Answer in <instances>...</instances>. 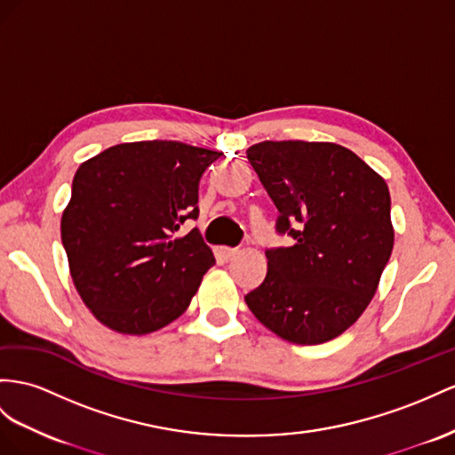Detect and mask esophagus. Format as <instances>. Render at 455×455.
<instances>
[{
	"mask_svg": "<svg viewBox=\"0 0 455 455\" xmlns=\"http://www.w3.org/2000/svg\"><path fill=\"white\" fill-rule=\"evenodd\" d=\"M219 253H220V258H223L225 261H232L238 255V250H232V248H220L219 250Z\"/></svg>",
	"mask_w": 455,
	"mask_h": 455,
	"instance_id": "34e87169",
	"label": "esophagus"
}]
</instances>
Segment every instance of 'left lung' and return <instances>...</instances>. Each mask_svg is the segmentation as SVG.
I'll use <instances>...</instances> for the list:
<instances>
[{
  "label": "left lung",
  "instance_id": "8db88e82",
  "mask_svg": "<svg viewBox=\"0 0 455 455\" xmlns=\"http://www.w3.org/2000/svg\"><path fill=\"white\" fill-rule=\"evenodd\" d=\"M248 159L294 246L267 251L250 311L283 340L329 342L361 317L394 248L390 192L352 149L332 142H259Z\"/></svg>",
  "mask_w": 455,
  "mask_h": 455
}]
</instances>
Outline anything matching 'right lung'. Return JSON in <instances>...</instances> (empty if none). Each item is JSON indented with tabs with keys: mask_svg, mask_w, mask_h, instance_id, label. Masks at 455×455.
<instances>
[{
	"mask_svg": "<svg viewBox=\"0 0 455 455\" xmlns=\"http://www.w3.org/2000/svg\"><path fill=\"white\" fill-rule=\"evenodd\" d=\"M220 151L172 140L108 148L78 167L61 240L78 296L108 329L142 336L188 309L215 265L197 228V184Z\"/></svg>",
	"mask_w": 455,
	"mask_h": 455,
	"instance_id": "obj_1",
	"label": "right lung"
}]
</instances>
